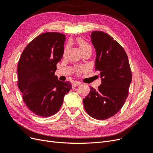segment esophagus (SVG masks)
Returning <instances> with one entry per match:
<instances>
[{
  "label": "esophagus",
  "mask_w": 153,
  "mask_h": 153,
  "mask_svg": "<svg viewBox=\"0 0 153 153\" xmlns=\"http://www.w3.org/2000/svg\"><path fill=\"white\" fill-rule=\"evenodd\" d=\"M80 84H81V82H75L73 83L72 85H73V87H76V86H78Z\"/></svg>",
  "instance_id": "esophagus-1"
}]
</instances>
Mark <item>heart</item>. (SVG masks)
I'll use <instances>...</instances> for the list:
<instances>
[{
  "instance_id": "heart-1",
  "label": "heart",
  "mask_w": 153,
  "mask_h": 153,
  "mask_svg": "<svg viewBox=\"0 0 153 153\" xmlns=\"http://www.w3.org/2000/svg\"><path fill=\"white\" fill-rule=\"evenodd\" d=\"M76 42L78 43V45H79V47L81 48L82 50L83 51V52H85L87 50H91V45L87 42V41L84 39V38H78L76 40ZM68 47L69 46L67 45L66 47L64 48V55H65L67 52V51L68 50ZM85 69V68L84 67H82V66H78L76 67V72L77 74H80L82 71H84Z\"/></svg>"
}]
</instances>
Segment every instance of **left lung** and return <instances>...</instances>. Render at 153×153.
<instances>
[{"label": "left lung", "mask_w": 153, "mask_h": 153, "mask_svg": "<svg viewBox=\"0 0 153 153\" xmlns=\"http://www.w3.org/2000/svg\"><path fill=\"white\" fill-rule=\"evenodd\" d=\"M91 41L96 51L95 70L100 71L101 84L83 100L84 108L92 118L105 120L121 109L129 94L132 79L128 55L112 36L93 31Z\"/></svg>", "instance_id": "left-lung-1"}]
</instances>
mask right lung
Segmentation results:
<instances>
[{
	"label": "right lung",
	"mask_w": 153,
	"mask_h": 153,
	"mask_svg": "<svg viewBox=\"0 0 153 153\" xmlns=\"http://www.w3.org/2000/svg\"><path fill=\"white\" fill-rule=\"evenodd\" d=\"M65 35L48 32L27 45L18 64V86L27 107L40 117L56 114L64 96L72 89L69 82L59 81L55 71L64 53Z\"/></svg>",
	"instance_id": "right-lung-1"
}]
</instances>
